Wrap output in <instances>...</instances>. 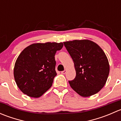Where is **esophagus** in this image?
I'll use <instances>...</instances> for the list:
<instances>
[{"instance_id": "1", "label": "esophagus", "mask_w": 121, "mask_h": 121, "mask_svg": "<svg viewBox=\"0 0 121 121\" xmlns=\"http://www.w3.org/2000/svg\"><path fill=\"white\" fill-rule=\"evenodd\" d=\"M66 72H67V70H66V69H64V71H61V74H65V73H66Z\"/></svg>"}]
</instances>
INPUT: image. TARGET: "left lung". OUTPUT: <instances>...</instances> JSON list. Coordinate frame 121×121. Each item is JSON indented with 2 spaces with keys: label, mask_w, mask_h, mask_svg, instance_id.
Instances as JSON below:
<instances>
[{
  "label": "left lung",
  "mask_w": 121,
  "mask_h": 121,
  "mask_svg": "<svg viewBox=\"0 0 121 121\" xmlns=\"http://www.w3.org/2000/svg\"><path fill=\"white\" fill-rule=\"evenodd\" d=\"M74 63L76 76L68 81L80 95L90 97L98 92L105 84L109 73L108 58L102 48L91 40L64 42Z\"/></svg>",
  "instance_id": "1"
}]
</instances>
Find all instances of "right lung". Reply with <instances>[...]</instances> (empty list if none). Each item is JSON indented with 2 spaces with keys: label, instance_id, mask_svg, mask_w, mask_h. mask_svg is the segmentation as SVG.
Listing matches in <instances>:
<instances>
[{
  "label": "right lung",
  "instance_id": "right-lung-1",
  "mask_svg": "<svg viewBox=\"0 0 121 121\" xmlns=\"http://www.w3.org/2000/svg\"><path fill=\"white\" fill-rule=\"evenodd\" d=\"M63 47V43H35L22 52L14 64V77L24 94L39 98L52 86L57 75L54 56Z\"/></svg>",
  "mask_w": 121,
  "mask_h": 121
}]
</instances>
